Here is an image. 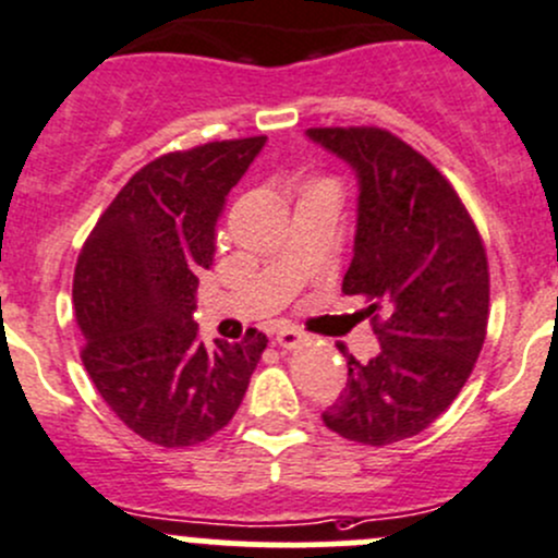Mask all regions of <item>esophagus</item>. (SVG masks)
<instances>
[{"mask_svg": "<svg viewBox=\"0 0 558 558\" xmlns=\"http://www.w3.org/2000/svg\"><path fill=\"white\" fill-rule=\"evenodd\" d=\"M275 342H278L283 351H296V348L305 345L307 335H302V331H296V329H283V331H278Z\"/></svg>", "mask_w": 558, "mask_h": 558, "instance_id": "1", "label": "esophagus"}]
</instances>
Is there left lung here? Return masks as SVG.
I'll return each mask as SVG.
<instances>
[{
    "instance_id": "obj_1",
    "label": "left lung",
    "mask_w": 558,
    "mask_h": 558,
    "mask_svg": "<svg viewBox=\"0 0 558 558\" xmlns=\"http://www.w3.org/2000/svg\"><path fill=\"white\" fill-rule=\"evenodd\" d=\"M359 180L345 294L369 302L380 353L345 345V391L324 413L331 432L364 446L424 432L459 397L486 340L488 262L453 185L386 129H307Z\"/></svg>"
}]
</instances>
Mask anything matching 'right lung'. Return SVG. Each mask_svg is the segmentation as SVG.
Segmentation results:
<instances>
[{
    "label": "right lung",
    "mask_w": 558,
    "mask_h": 558,
    "mask_svg": "<svg viewBox=\"0 0 558 558\" xmlns=\"http://www.w3.org/2000/svg\"><path fill=\"white\" fill-rule=\"evenodd\" d=\"M264 143L223 140L159 156L118 191L77 256L83 364L107 408L156 446H196L223 429L267 348L262 331L207 348L194 320L216 223Z\"/></svg>",
    "instance_id": "1"
}]
</instances>
